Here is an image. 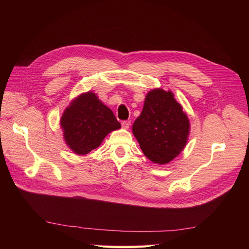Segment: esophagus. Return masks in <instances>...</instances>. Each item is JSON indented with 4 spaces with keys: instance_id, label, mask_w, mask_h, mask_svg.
Instances as JSON below:
<instances>
[{
    "instance_id": "obj_1",
    "label": "esophagus",
    "mask_w": 249,
    "mask_h": 249,
    "mask_svg": "<svg viewBox=\"0 0 249 249\" xmlns=\"http://www.w3.org/2000/svg\"><path fill=\"white\" fill-rule=\"evenodd\" d=\"M131 125V122L130 120H124V122H122V126L124 127V129L127 130Z\"/></svg>"
}]
</instances>
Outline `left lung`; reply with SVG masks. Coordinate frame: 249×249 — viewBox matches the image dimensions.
I'll return each mask as SVG.
<instances>
[{
    "instance_id": "left-lung-1",
    "label": "left lung",
    "mask_w": 249,
    "mask_h": 249,
    "mask_svg": "<svg viewBox=\"0 0 249 249\" xmlns=\"http://www.w3.org/2000/svg\"><path fill=\"white\" fill-rule=\"evenodd\" d=\"M132 130L143 154L162 165L172 161L184 149L190 123L173 93L157 88L146 94Z\"/></svg>"
}]
</instances>
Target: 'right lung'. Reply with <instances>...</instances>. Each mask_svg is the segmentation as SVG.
<instances>
[{"instance_id":"obj_1","label":"right lung","mask_w":249,"mask_h":249,"mask_svg":"<svg viewBox=\"0 0 249 249\" xmlns=\"http://www.w3.org/2000/svg\"><path fill=\"white\" fill-rule=\"evenodd\" d=\"M66 144L77 155H86L101 145L120 124L111 109L95 93L88 91L74 99L60 120Z\"/></svg>"}]
</instances>
